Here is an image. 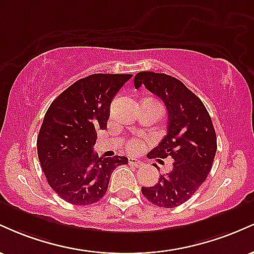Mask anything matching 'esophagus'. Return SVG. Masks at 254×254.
Instances as JSON below:
<instances>
[{
	"mask_svg": "<svg viewBox=\"0 0 254 254\" xmlns=\"http://www.w3.org/2000/svg\"><path fill=\"white\" fill-rule=\"evenodd\" d=\"M129 165L137 168V167H141L143 164H142L138 159H136V157H129Z\"/></svg>",
	"mask_w": 254,
	"mask_h": 254,
	"instance_id": "esophagus-1",
	"label": "esophagus"
}]
</instances>
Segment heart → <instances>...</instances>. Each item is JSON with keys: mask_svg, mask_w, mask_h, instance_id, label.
<instances>
[{"mask_svg": "<svg viewBox=\"0 0 254 254\" xmlns=\"http://www.w3.org/2000/svg\"><path fill=\"white\" fill-rule=\"evenodd\" d=\"M142 145H143V143H142L139 139H131V141H129V143H127V149H129L130 151H132V153H136V151H138L139 149L142 148Z\"/></svg>", "mask_w": 254, "mask_h": 254, "instance_id": "b5f03b06", "label": "heart"}]
</instances>
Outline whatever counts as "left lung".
Instances as JSON below:
<instances>
[{
	"label": "left lung",
	"instance_id": "left-lung-1",
	"mask_svg": "<svg viewBox=\"0 0 254 254\" xmlns=\"http://www.w3.org/2000/svg\"><path fill=\"white\" fill-rule=\"evenodd\" d=\"M133 82L161 99L168 112L167 135L148 157L173 160L171 171L151 188H142V193L157 206L176 208L190 199L211 170L217 149L214 125L202 100L178 78L141 71Z\"/></svg>",
	"mask_w": 254,
	"mask_h": 254
}]
</instances>
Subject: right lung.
Returning a JSON list of instances; mask_svg holds the SVG:
<instances>
[{
	"label": "right lung",
	"instance_id": "1",
	"mask_svg": "<svg viewBox=\"0 0 254 254\" xmlns=\"http://www.w3.org/2000/svg\"><path fill=\"white\" fill-rule=\"evenodd\" d=\"M130 74H93L80 78L52 101L37 138L42 170L52 190L75 205L97 203L116 167L127 157L99 159L97 132L107 127L112 99Z\"/></svg>",
	"mask_w": 254,
	"mask_h": 254
}]
</instances>
